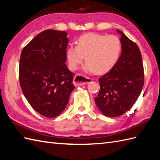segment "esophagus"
Segmentation results:
<instances>
[{
    "instance_id": "34e87169",
    "label": "esophagus",
    "mask_w": 160,
    "mask_h": 160,
    "mask_svg": "<svg viewBox=\"0 0 160 160\" xmlns=\"http://www.w3.org/2000/svg\"><path fill=\"white\" fill-rule=\"evenodd\" d=\"M91 81V78H88L81 76L80 74L76 75L73 78V84L76 87H81L84 84H87Z\"/></svg>"
}]
</instances>
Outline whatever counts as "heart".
Segmentation results:
<instances>
[{
  "mask_svg": "<svg viewBox=\"0 0 160 160\" xmlns=\"http://www.w3.org/2000/svg\"><path fill=\"white\" fill-rule=\"evenodd\" d=\"M121 51V42L117 36L89 33L78 38L77 45H71L68 47L66 57L71 70H76L86 57L84 71L102 74L114 67Z\"/></svg>",
  "mask_w": 160,
  "mask_h": 160,
  "instance_id": "b5f03b06",
  "label": "heart"
}]
</instances>
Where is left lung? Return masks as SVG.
Wrapping results in <instances>:
<instances>
[{
  "label": "left lung",
  "mask_w": 160,
  "mask_h": 160,
  "mask_svg": "<svg viewBox=\"0 0 160 160\" xmlns=\"http://www.w3.org/2000/svg\"><path fill=\"white\" fill-rule=\"evenodd\" d=\"M122 53L109 72L99 79L100 89L95 98L98 108L107 117L123 115L133 106L144 86V67L138 46L120 30Z\"/></svg>",
  "instance_id": "8db88e82"
}]
</instances>
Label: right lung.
Masks as SVG:
<instances>
[{
  "instance_id": "1",
  "label": "right lung",
  "mask_w": 160,
  "mask_h": 160,
  "mask_svg": "<svg viewBox=\"0 0 160 160\" xmlns=\"http://www.w3.org/2000/svg\"><path fill=\"white\" fill-rule=\"evenodd\" d=\"M68 33L43 31L22 50L19 80L22 93L36 111L47 118L60 115L74 89L73 73L68 69Z\"/></svg>"
}]
</instances>
